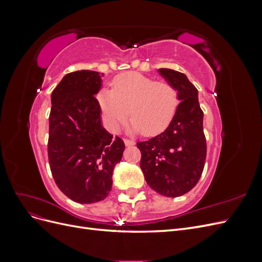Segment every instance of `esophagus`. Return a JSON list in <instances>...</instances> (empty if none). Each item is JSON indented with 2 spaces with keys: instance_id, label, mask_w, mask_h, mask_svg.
Returning a JSON list of instances; mask_svg holds the SVG:
<instances>
[{
  "instance_id": "obj_1",
  "label": "esophagus",
  "mask_w": 262,
  "mask_h": 262,
  "mask_svg": "<svg viewBox=\"0 0 262 262\" xmlns=\"http://www.w3.org/2000/svg\"><path fill=\"white\" fill-rule=\"evenodd\" d=\"M123 141H124V144H125L126 146H132V145L136 144V142L132 141V140H129V139H124Z\"/></svg>"
}]
</instances>
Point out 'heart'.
<instances>
[{
	"mask_svg": "<svg viewBox=\"0 0 262 262\" xmlns=\"http://www.w3.org/2000/svg\"><path fill=\"white\" fill-rule=\"evenodd\" d=\"M98 101L110 130H120L130 112L131 131L145 136H156L167 128L179 104L177 91L169 83L134 72L116 77L113 90H102Z\"/></svg>",
	"mask_w": 262,
	"mask_h": 262,
	"instance_id": "obj_1",
	"label": "heart"
}]
</instances>
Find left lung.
Segmentation results:
<instances>
[{"instance_id": "1", "label": "left lung", "mask_w": 262, "mask_h": 262, "mask_svg": "<svg viewBox=\"0 0 262 262\" xmlns=\"http://www.w3.org/2000/svg\"><path fill=\"white\" fill-rule=\"evenodd\" d=\"M158 73L177 91L180 102L167 129L137 146L147 185L157 193L175 198L189 192L202 175L207 157L203 112L198 90L184 73L170 69Z\"/></svg>"}]
</instances>
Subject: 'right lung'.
<instances>
[{"label":"right lung","instance_id":"right-lung-1","mask_svg":"<svg viewBox=\"0 0 262 262\" xmlns=\"http://www.w3.org/2000/svg\"><path fill=\"white\" fill-rule=\"evenodd\" d=\"M99 72L67 74L51 94L48 157L55 184L71 200H104L113 186L115 166L121 161L123 141L101 124L95 97L101 89Z\"/></svg>","mask_w":262,"mask_h":262}]
</instances>
